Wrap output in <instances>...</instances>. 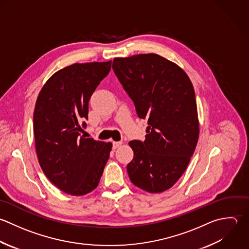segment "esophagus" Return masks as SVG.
<instances>
[{
    "mask_svg": "<svg viewBox=\"0 0 249 249\" xmlns=\"http://www.w3.org/2000/svg\"><path fill=\"white\" fill-rule=\"evenodd\" d=\"M121 144H122V142H112L113 148H117V147H119Z\"/></svg>",
    "mask_w": 249,
    "mask_h": 249,
    "instance_id": "1",
    "label": "esophagus"
}]
</instances>
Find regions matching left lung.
Returning a JSON list of instances; mask_svg holds the SVG:
<instances>
[{
  "label": "left lung",
  "instance_id": "1",
  "mask_svg": "<svg viewBox=\"0 0 249 249\" xmlns=\"http://www.w3.org/2000/svg\"><path fill=\"white\" fill-rule=\"evenodd\" d=\"M112 69L148 124L145 140L129 143L134 151L129 178L144 191L164 192L185 172L198 142L193 85L182 69L153 53L115 58Z\"/></svg>",
  "mask_w": 249,
  "mask_h": 249
}]
</instances>
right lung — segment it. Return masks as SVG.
<instances>
[{"mask_svg": "<svg viewBox=\"0 0 249 249\" xmlns=\"http://www.w3.org/2000/svg\"><path fill=\"white\" fill-rule=\"evenodd\" d=\"M110 68L111 61L66 67L46 81L36 99L34 135L39 165L57 188L72 196L98 186L109 158L111 143L85 138L79 122L88 119L89 100Z\"/></svg>", "mask_w": 249, "mask_h": 249, "instance_id": "1", "label": "right lung"}]
</instances>
